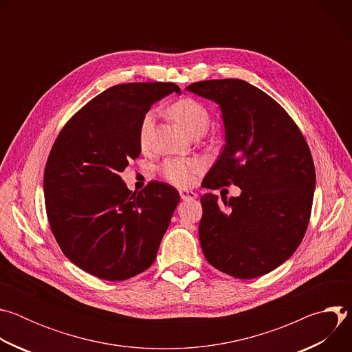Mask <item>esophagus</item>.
Here are the masks:
<instances>
[{
  "label": "esophagus",
  "instance_id": "1",
  "mask_svg": "<svg viewBox=\"0 0 352 352\" xmlns=\"http://www.w3.org/2000/svg\"><path fill=\"white\" fill-rule=\"evenodd\" d=\"M179 196L182 200H192V199H196L197 195L192 190H186V189H181L179 190Z\"/></svg>",
  "mask_w": 352,
  "mask_h": 352
}]
</instances>
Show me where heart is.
<instances>
[{
  "instance_id": "1",
  "label": "heart",
  "mask_w": 352,
  "mask_h": 352,
  "mask_svg": "<svg viewBox=\"0 0 352 352\" xmlns=\"http://www.w3.org/2000/svg\"><path fill=\"white\" fill-rule=\"evenodd\" d=\"M168 111L171 117L190 135L199 131H206L209 125V111L202 103L197 102L196 98H179L170 106ZM155 117V111L148 110L140 120L138 136L142 148H147L150 146V142H152ZM204 170L205 163L204 160H200L197 157H173L166 160L159 168L162 177L166 181L181 188L192 186Z\"/></svg>"
}]
</instances>
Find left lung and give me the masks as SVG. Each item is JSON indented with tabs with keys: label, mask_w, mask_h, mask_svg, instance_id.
Listing matches in <instances>:
<instances>
[{
	"label": "left lung",
	"mask_w": 352,
	"mask_h": 352,
	"mask_svg": "<svg viewBox=\"0 0 352 352\" xmlns=\"http://www.w3.org/2000/svg\"><path fill=\"white\" fill-rule=\"evenodd\" d=\"M186 90L216 102L226 128L223 152L202 185L241 188L223 205L213 193L200 199L205 258L235 278L267 274L291 258L309 224L316 184L309 146L276 100L245 80L195 82Z\"/></svg>",
	"instance_id": "1"
}]
</instances>
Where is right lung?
I'll use <instances>...</instances> for the list:
<instances>
[{
    "label": "right lung",
    "mask_w": 352,
    "mask_h": 352,
    "mask_svg": "<svg viewBox=\"0 0 352 352\" xmlns=\"http://www.w3.org/2000/svg\"><path fill=\"white\" fill-rule=\"evenodd\" d=\"M173 91L181 89L164 82L111 86L65 124L47 159L50 228L63 254L98 278L122 281L152 266L179 202L164 182L132 192L120 175L140 155L142 117Z\"/></svg>",
    "instance_id": "right-lung-1"
}]
</instances>
